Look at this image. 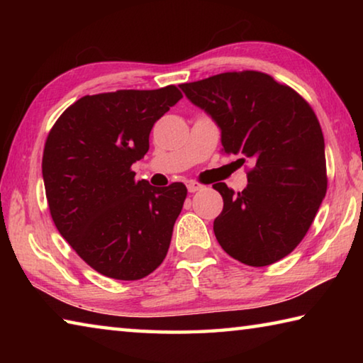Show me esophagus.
I'll list each match as a JSON object with an SVG mask.
<instances>
[{
  "label": "esophagus",
  "instance_id": "esophagus-1",
  "mask_svg": "<svg viewBox=\"0 0 363 363\" xmlns=\"http://www.w3.org/2000/svg\"><path fill=\"white\" fill-rule=\"evenodd\" d=\"M203 189V186H201V184H199V182H195V181H189L187 182V190L190 194H194V192H199V190H201Z\"/></svg>",
  "mask_w": 363,
  "mask_h": 363
}]
</instances>
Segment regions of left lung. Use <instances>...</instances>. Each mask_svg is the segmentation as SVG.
Returning a JSON list of instances; mask_svg holds the SVG:
<instances>
[{
  "mask_svg": "<svg viewBox=\"0 0 363 363\" xmlns=\"http://www.w3.org/2000/svg\"><path fill=\"white\" fill-rule=\"evenodd\" d=\"M220 130L223 152L251 163L248 186L224 182L213 229L227 255L247 266L277 262L298 247L327 194L320 123L290 86L261 72H227L179 84Z\"/></svg>",
  "mask_w": 363,
  "mask_h": 363,
  "instance_id": "1",
  "label": "left lung"
}]
</instances>
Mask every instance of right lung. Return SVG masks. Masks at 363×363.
<instances>
[{
    "mask_svg": "<svg viewBox=\"0 0 363 363\" xmlns=\"http://www.w3.org/2000/svg\"><path fill=\"white\" fill-rule=\"evenodd\" d=\"M182 99L176 86L84 96L59 116L43 152L49 211L82 259L116 280L152 274L168 253L187 189L138 181L155 121Z\"/></svg>",
    "mask_w": 363,
    "mask_h": 363,
    "instance_id": "add662e5",
    "label": "right lung"
}]
</instances>
